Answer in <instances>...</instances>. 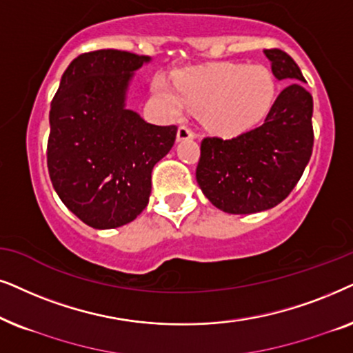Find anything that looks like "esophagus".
<instances>
[{
	"label": "esophagus",
	"instance_id": "34e87169",
	"mask_svg": "<svg viewBox=\"0 0 353 353\" xmlns=\"http://www.w3.org/2000/svg\"><path fill=\"white\" fill-rule=\"evenodd\" d=\"M194 137L195 134L192 132L187 125H181V128L177 129V142H185V140H192Z\"/></svg>",
	"mask_w": 353,
	"mask_h": 353
}]
</instances>
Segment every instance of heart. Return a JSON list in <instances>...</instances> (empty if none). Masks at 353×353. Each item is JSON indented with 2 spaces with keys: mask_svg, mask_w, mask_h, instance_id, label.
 <instances>
[{
  "mask_svg": "<svg viewBox=\"0 0 353 353\" xmlns=\"http://www.w3.org/2000/svg\"><path fill=\"white\" fill-rule=\"evenodd\" d=\"M153 95L169 114H181L185 106L200 111L210 132L231 139L265 121L278 97V81L266 65L228 63L187 70L174 85L158 77Z\"/></svg>",
  "mask_w": 353,
  "mask_h": 353,
  "instance_id": "obj_1",
  "label": "heart"
}]
</instances>
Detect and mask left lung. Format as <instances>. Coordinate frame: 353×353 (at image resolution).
Returning a JSON list of instances; mask_svg holds the SVG:
<instances>
[{
  "label": "left lung",
  "instance_id": "1",
  "mask_svg": "<svg viewBox=\"0 0 353 353\" xmlns=\"http://www.w3.org/2000/svg\"><path fill=\"white\" fill-rule=\"evenodd\" d=\"M278 81H289L260 128L223 140L206 137L196 182L206 199L224 213L252 214L274 208L307 168L313 150V98L302 70L288 53L265 50Z\"/></svg>",
  "mask_w": 353,
  "mask_h": 353
}]
</instances>
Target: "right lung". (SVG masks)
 Masks as SVG:
<instances>
[{"label": "right lung", "mask_w": 353, "mask_h": 353, "mask_svg": "<svg viewBox=\"0 0 353 353\" xmlns=\"http://www.w3.org/2000/svg\"><path fill=\"white\" fill-rule=\"evenodd\" d=\"M152 61L129 51L77 56L51 101L48 171L61 201L95 229L119 228L148 205L152 171L176 140L128 110L134 72Z\"/></svg>", "instance_id": "1"}]
</instances>
